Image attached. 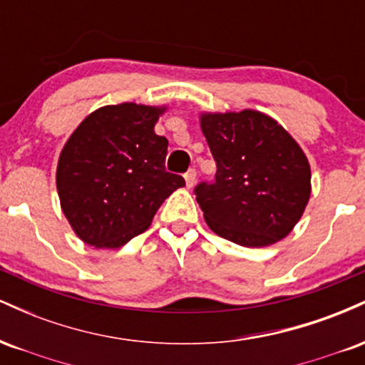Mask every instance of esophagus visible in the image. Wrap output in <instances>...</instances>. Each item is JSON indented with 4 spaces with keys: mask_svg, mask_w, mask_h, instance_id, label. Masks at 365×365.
<instances>
[{
    "mask_svg": "<svg viewBox=\"0 0 365 365\" xmlns=\"http://www.w3.org/2000/svg\"><path fill=\"white\" fill-rule=\"evenodd\" d=\"M195 177H197L195 170H188L187 173L183 175V178H185V183H187L188 188H192V187L195 185Z\"/></svg>",
    "mask_w": 365,
    "mask_h": 365,
    "instance_id": "1",
    "label": "esophagus"
}]
</instances>
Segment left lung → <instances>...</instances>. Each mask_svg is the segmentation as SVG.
<instances>
[{
  "mask_svg": "<svg viewBox=\"0 0 365 365\" xmlns=\"http://www.w3.org/2000/svg\"><path fill=\"white\" fill-rule=\"evenodd\" d=\"M199 121L217 166L215 183L195 188L209 228L244 247L290 235L312 190L299 142L257 110L200 111Z\"/></svg>",
  "mask_w": 365,
  "mask_h": 365,
  "instance_id": "obj_1",
  "label": "left lung"
}]
</instances>
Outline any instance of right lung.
I'll return each mask as SVG.
<instances>
[{
  "label": "right lung",
  "instance_id": "right-lung-1",
  "mask_svg": "<svg viewBox=\"0 0 365 365\" xmlns=\"http://www.w3.org/2000/svg\"><path fill=\"white\" fill-rule=\"evenodd\" d=\"M168 106L98 108L63 145L56 188L63 215L83 244L118 249L140 235L185 180L165 170L168 140L154 132Z\"/></svg>",
  "mask_w": 365,
  "mask_h": 365
}]
</instances>
